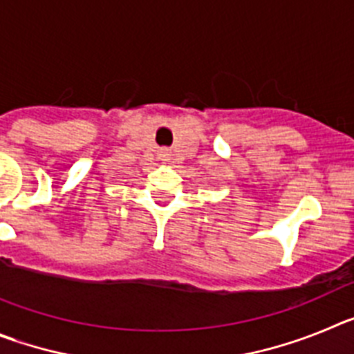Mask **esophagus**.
I'll list each match as a JSON object with an SVG mask.
<instances>
[{"label": "esophagus", "mask_w": 354, "mask_h": 354, "mask_svg": "<svg viewBox=\"0 0 354 354\" xmlns=\"http://www.w3.org/2000/svg\"><path fill=\"white\" fill-rule=\"evenodd\" d=\"M158 156H159V159H161V161H170V150H167V149H161L158 152Z\"/></svg>", "instance_id": "obj_1"}]
</instances>
